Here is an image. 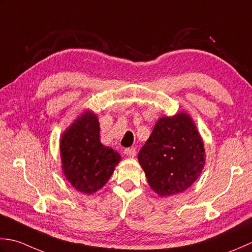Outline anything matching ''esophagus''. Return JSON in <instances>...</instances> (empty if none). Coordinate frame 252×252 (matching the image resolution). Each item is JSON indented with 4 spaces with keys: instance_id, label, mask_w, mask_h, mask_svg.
I'll list each match as a JSON object with an SVG mask.
<instances>
[{
    "instance_id": "34e87169",
    "label": "esophagus",
    "mask_w": 252,
    "mask_h": 252,
    "mask_svg": "<svg viewBox=\"0 0 252 252\" xmlns=\"http://www.w3.org/2000/svg\"><path fill=\"white\" fill-rule=\"evenodd\" d=\"M124 155L129 157V158H133L136 156V149L135 148H127L124 150Z\"/></svg>"
}]
</instances>
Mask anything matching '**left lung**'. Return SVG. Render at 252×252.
Here are the masks:
<instances>
[{
	"label": "left lung",
	"mask_w": 252,
	"mask_h": 252,
	"mask_svg": "<svg viewBox=\"0 0 252 252\" xmlns=\"http://www.w3.org/2000/svg\"><path fill=\"white\" fill-rule=\"evenodd\" d=\"M138 160L158 196L183 192L197 181L205 163L203 141L187 113L157 122Z\"/></svg>",
	"instance_id": "obj_1"
}]
</instances>
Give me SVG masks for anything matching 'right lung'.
I'll use <instances>...</instances> for the list:
<instances>
[{
	"label": "right lung",
	"instance_id": "right-lung-1",
	"mask_svg": "<svg viewBox=\"0 0 252 252\" xmlns=\"http://www.w3.org/2000/svg\"><path fill=\"white\" fill-rule=\"evenodd\" d=\"M62 168L77 190L91 194L109 181L121 156L100 141L99 120L86 111L77 117L61 137Z\"/></svg>",
	"mask_w": 252,
	"mask_h": 252
}]
</instances>
